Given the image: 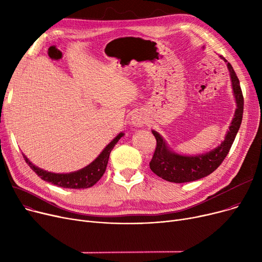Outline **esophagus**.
Masks as SVG:
<instances>
[{"label": "esophagus", "mask_w": 262, "mask_h": 262, "mask_svg": "<svg viewBox=\"0 0 262 262\" xmlns=\"http://www.w3.org/2000/svg\"><path fill=\"white\" fill-rule=\"evenodd\" d=\"M130 120H132V121H130L132 125L138 126V127L143 126V124L145 123V119H144V117H143V115H142L141 113H136V114H134Z\"/></svg>", "instance_id": "obj_1"}]
</instances>
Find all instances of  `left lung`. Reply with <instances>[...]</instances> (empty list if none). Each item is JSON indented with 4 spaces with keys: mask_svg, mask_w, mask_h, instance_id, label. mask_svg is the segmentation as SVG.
I'll return each instance as SVG.
<instances>
[{
    "mask_svg": "<svg viewBox=\"0 0 262 262\" xmlns=\"http://www.w3.org/2000/svg\"><path fill=\"white\" fill-rule=\"evenodd\" d=\"M220 57L227 62L232 91L237 104L235 116L232 118L225 139L217 147L213 148L208 153L200 154L196 156H184L172 152L162 137L157 132L152 130L156 138L157 144L153 158L149 162V168L157 176L161 177L164 181L182 184L198 181L211 174L223 162L233 141H235L242 122L244 100L240 87V81L236 72L233 71L231 64L224 57Z\"/></svg>",
    "mask_w": 262,
    "mask_h": 262,
    "instance_id": "left-lung-1",
    "label": "left lung"
}]
</instances>
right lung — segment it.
<instances>
[{
    "mask_svg": "<svg viewBox=\"0 0 262 262\" xmlns=\"http://www.w3.org/2000/svg\"><path fill=\"white\" fill-rule=\"evenodd\" d=\"M123 136L124 134L120 133L116 138L102 150V153L96 157L95 160H93L90 164H88L87 167L72 173L59 174V173L48 172L34 166V164L27 159V157L24 154H23V158L25 159L26 163L31 167V169L38 176H40L41 180L62 188L86 189V188L92 187L94 184H96L101 180V177L106 171L110 152H112L114 146L117 144V142Z\"/></svg>",
    "mask_w": 262,
    "mask_h": 262,
    "instance_id": "right-lung-1",
    "label": "right lung"
}]
</instances>
